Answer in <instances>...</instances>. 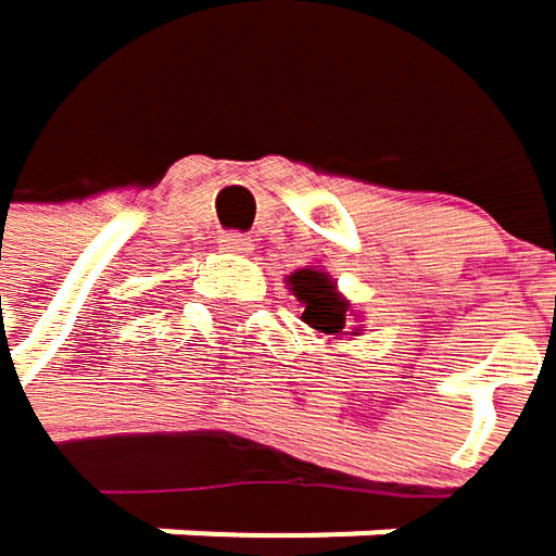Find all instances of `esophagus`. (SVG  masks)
Here are the masks:
<instances>
[{
	"instance_id": "obj_1",
	"label": "esophagus",
	"mask_w": 556,
	"mask_h": 556,
	"mask_svg": "<svg viewBox=\"0 0 556 556\" xmlns=\"http://www.w3.org/2000/svg\"><path fill=\"white\" fill-rule=\"evenodd\" d=\"M219 245L226 252H249L252 249V239L245 232H239V229H226V232H219Z\"/></svg>"
}]
</instances>
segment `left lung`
<instances>
[{
    "instance_id": "obj_1",
    "label": "left lung",
    "mask_w": 556,
    "mask_h": 556,
    "mask_svg": "<svg viewBox=\"0 0 556 556\" xmlns=\"http://www.w3.org/2000/svg\"><path fill=\"white\" fill-rule=\"evenodd\" d=\"M291 291L304 304V314H301L304 324H311L314 330L330 333V337L343 333L350 304L337 294V285L330 281V275H324L317 268H301L291 275Z\"/></svg>"
}]
</instances>
